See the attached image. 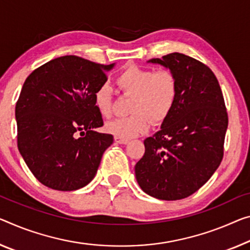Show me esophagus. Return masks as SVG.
Returning <instances> with one entry per match:
<instances>
[{
	"label": "esophagus",
	"instance_id": "obj_1",
	"mask_svg": "<svg viewBox=\"0 0 250 250\" xmlns=\"http://www.w3.org/2000/svg\"><path fill=\"white\" fill-rule=\"evenodd\" d=\"M114 140H115V142H116V143H120V144H128L129 143V140H127V138L115 136Z\"/></svg>",
	"mask_w": 250,
	"mask_h": 250
}]
</instances>
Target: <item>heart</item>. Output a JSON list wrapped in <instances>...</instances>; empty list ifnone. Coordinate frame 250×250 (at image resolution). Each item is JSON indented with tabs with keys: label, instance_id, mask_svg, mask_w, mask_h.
I'll list each match as a JSON object with an SVG mask.
<instances>
[{
	"label": "heart",
	"instance_id": "obj_1",
	"mask_svg": "<svg viewBox=\"0 0 250 250\" xmlns=\"http://www.w3.org/2000/svg\"><path fill=\"white\" fill-rule=\"evenodd\" d=\"M117 86L126 96H132L128 117L115 118L105 125L109 134L123 138H133L146 132L149 120L154 124L164 122L171 114L178 97V80L168 69L152 70L130 66L116 79ZM94 104L98 113L109 117L113 110V93L103 83L94 93Z\"/></svg>",
	"mask_w": 250,
	"mask_h": 250
}]
</instances>
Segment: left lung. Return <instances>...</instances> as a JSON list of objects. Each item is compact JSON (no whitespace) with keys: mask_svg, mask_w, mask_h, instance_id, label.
Listing matches in <instances>:
<instances>
[{"mask_svg":"<svg viewBox=\"0 0 250 250\" xmlns=\"http://www.w3.org/2000/svg\"><path fill=\"white\" fill-rule=\"evenodd\" d=\"M148 62L162 64L178 80V97L161 129L144 141L135 165L138 186L160 200H180L198 191L224 157L228 114L220 85L200 61L173 52Z\"/></svg>","mask_w":250,"mask_h":250,"instance_id":"1","label":"left lung"}]
</instances>
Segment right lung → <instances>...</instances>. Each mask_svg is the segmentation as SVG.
Masks as SVG:
<instances>
[{
  "label": "right lung",
  "instance_id": "right-lung-1",
  "mask_svg": "<svg viewBox=\"0 0 250 250\" xmlns=\"http://www.w3.org/2000/svg\"><path fill=\"white\" fill-rule=\"evenodd\" d=\"M114 64L63 56L25 79L15 106L18 147L43 186L74 191L95 178L114 137L94 130L104 125L94 93Z\"/></svg>",
  "mask_w": 250,
  "mask_h": 250
}]
</instances>
